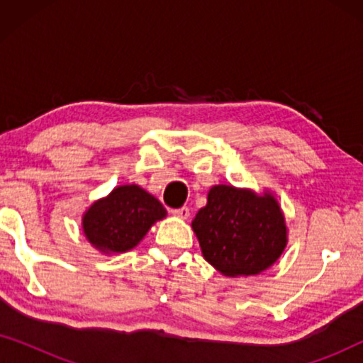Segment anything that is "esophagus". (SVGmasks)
<instances>
[{"label":"esophagus","instance_id":"obj_1","mask_svg":"<svg viewBox=\"0 0 363 363\" xmlns=\"http://www.w3.org/2000/svg\"><path fill=\"white\" fill-rule=\"evenodd\" d=\"M172 213L177 218H182V220H188V216H190V208L183 206V208H178V210H173Z\"/></svg>","mask_w":363,"mask_h":363}]
</instances>
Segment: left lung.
<instances>
[{
  "label": "left lung",
  "mask_w": 363,
  "mask_h": 363,
  "mask_svg": "<svg viewBox=\"0 0 363 363\" xmlns=\"http://www.w3.org/2000/svg\"><path fill=\"white\" fill-rule=\"evenodd\" d=\"M191 228L203 257L228 277L261 274L287 246L284 213L271 191L211 186Z\"/></svg>",
  "instance_id": "8db88e82"
}]
</instances>
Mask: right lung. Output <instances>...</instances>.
<instances>
[{
    "mask_svg": "<svg viewBox=\"0 0 363 363\" xmlns=\"http://www.w3.org/2000/svg\"><path fill=\"white\" fill-rule=\"evenodd\" d=\"M167 210L138 185H121L94 201L82 215L86 240L104 255H121L135 247Z\"/></svg>",
    "mask_w": 363,
    "mask_h": 363,
    "instance_id": "add662e5",
    "label": "right lung"
}]
</instances>
